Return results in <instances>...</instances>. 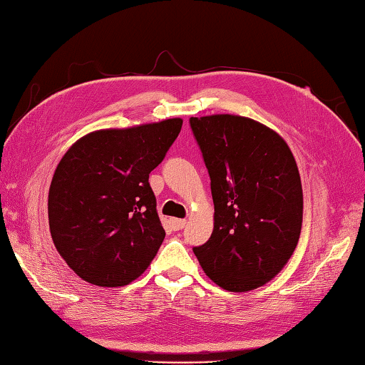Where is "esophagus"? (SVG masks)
<instances>
[{
    "label": "esophagus",
    "mask_w": 365,
    "mask_h": 365,
    "mask_svg": "<svg viewBox=\"0 0 365 365\" xmlns=\"http://www.w3.org/2000/svg\"><path fill=\"white\" fill-rule=\"evenodd\" d=\"M171 226L175 231H181L186 226V220H171Z\"/></svg>",
    "instance_id": "34e87169"
}]
</instances>
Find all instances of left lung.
Returning <instances> with one entry per match:
<instances>
[{
  "label": "left lung",
  "mask_w": 365,
  "mask_h": 365,
  "mask_svg": "<svg viewBox=\"0 0 365 365\" xmlns=\"http://www.w3.org/2000/svg\"><path fill=\"white\" fill-rule=\"evenodd\" d=\"M210 175L215 227L194 253L207 276L231 292H248L279 274L295 252L303 190L285 140L237 115L190 117Z\"/></svg>",
  "instance_id": "8db88e82"
}]
</instances>
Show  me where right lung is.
Instances as JSON below:
<instances>
[{"label":"right lung","instance_id":"right-lung-1","mask_svg":"<svg viewBox=\"0 0 365 365\" xmlns=\"http://www.w3.org/2000/svg\"><path fill=\"white\" fill-rule=\"evenodd\" d=\"M182 120L86 134L57 165L48 197L51 237L76 276L121 287L143 274L165 239L149 175Z\"/></svg>","mask_w":365,"mask_h":365}]
</instances>
